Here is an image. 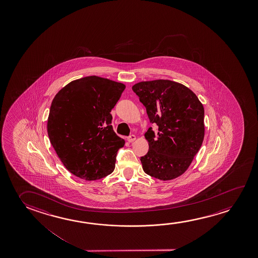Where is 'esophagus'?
Masks as SVG:
<instances>
[{
    "instance_id": "obj_1",
    "label": "esophagus",
    "mask_w": 258,
    "mask_h": 258,
    "mask_svg": "<svg viewBox=\"0 0 258 258\" xmlns=\"http://www.w3.org/2000/svg\"><path fill=\"white\" fill-rule=\"evenodd\" d=\"M136 140V136L135 135H131L128 138H127V141L128 142H133V141H135Z\"/></svg>"
}]
</instances>
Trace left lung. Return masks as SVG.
<instances>
[{
    "mask_svg": "<svg viewBox=\"0 0 258 258\" xmlns=\"http://www.w3.org/2000/svg\"><path fill=\"white\" fill-rule=\"evenodd\" d=\"M146 107L150 122L145 134L149 149L140 158L144 172L162 181L179 177L188 169L204 139V108L191 90L170 80L143 81L132 86Z\"/></svg>",
    "mask_w": 258,
    "mask_h": 258,
    "instance_id": "obj_1",
    "label": "left lung"
}]
</instances>
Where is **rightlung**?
<instances>
[{"instance_id":"right-lung-1","label":"right lung","mask_w":258,"mask_h":258,"mask_svg":"<svg viewBox=\"0 0 258 258\" xmlns=\"http://www.w3.org/2000/svg\"><path fill=\"white\" fill-rule=\"evenodd\" d=\"M125 85L91 76L63 86L51 103L47 134L66 168L93 181L113 172L125 140L116 135L110 112Z\"/></svg>"}]
</instances>
